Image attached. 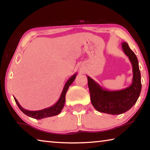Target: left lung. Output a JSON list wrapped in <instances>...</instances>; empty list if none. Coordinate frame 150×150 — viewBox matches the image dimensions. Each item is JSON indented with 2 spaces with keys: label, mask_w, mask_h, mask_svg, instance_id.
<instances>
[{
  "label": "left lung",
  "mask_w": 150,
  "mask_h": 150,
  "mask_svg": "<svg viewBox=\"0 0 150 150\" xmlns=\"http://www.w3.org/2000/svg\"><path fill=\"white\" fill-rule=\"evenodd\" d=\"M122 47L132 65L133 78L130 86L119 91H108L87 76L91 103L100 112L113 115L126 112L135 105L140 95L141 75L138 59L126 42L122 43Z\"/></svg>",
  "instance_id": "left-lung-1"
}]
</instances>
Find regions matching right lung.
Listing matches in <instances>:
<instances>
[{"mask_svg":"<svg viewBox=\"0 0 150 150\" xmlns=\"http://www.w3.org/2000/svg\"><path fill=\"white\" fill-rule=\"evenodd\" d=\"M77 73H76L74 75H72L69 79L67 80V82H66L65 85L64 86V87L63 88V91L62 92V94H61L60 97L59 98V100H57V102L50 107H48L46 108L43 109V110H36V111H30V110H26L22 107L19 103L18 102L17 99L15 97H14L15 102H16V105L18 106L19 108L20 109L22 112L25 115L30 116V117L37 119V120H40V119H42L44 118H47V117H51V116H54L55 115H59V114L62 112V109L64 106L65 105V95L66 93L69 88V86L72 84L73 81L75 79L76 76H77Z\"/></svg>","mask_w":150,"mask_h":150,"instance_id":"obj_1","label":"right lung"}]
</instances>
